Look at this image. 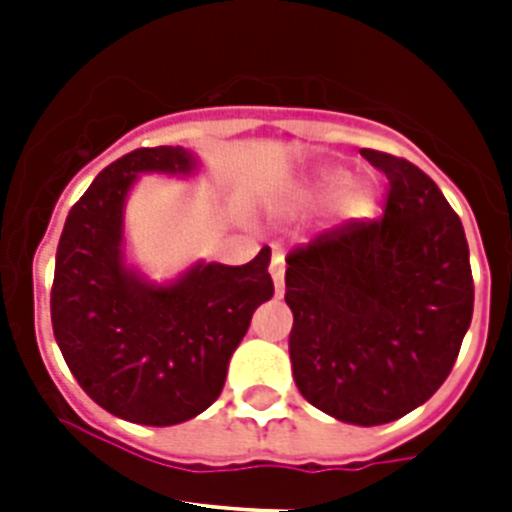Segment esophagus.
Segmentation results:
<instances>
[{"label":"esophagus","instance_id":"1","mask_svg":"<svg viewBox=\"0 0 512 512\" xmlns=\"http://www.w3.org/2000/svg\"><path fill=\"white\" fill-rule=\"evenodd\" d=\"M271 276H273V284H276V295H281L284 292V271H287V263H284V255H281L279 249L273 252L271 257Z\"/></svg>","mask_w":512,"mask_h":512}]
</instances>
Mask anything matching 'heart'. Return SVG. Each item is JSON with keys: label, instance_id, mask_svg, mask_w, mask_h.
<instances>
[{"label": "heart", "instance_id": "1", "mask_svg": "<svg viewBox=\"0 0 512 512\" xmlns=\"http://www.w3.org/2000/svg\"><path fill=\"white\" fill-rule=\"evenodd\" d=\"M342 185H345V172H327V175L321 177V191H340ZM342 215L348 217H358L364 215L366 209H369V191L366 188H361V185H353V188H348L345 191V196H342Z\"/></svg>", "mask_w": 512, "mask_h": 512}]
</instances>
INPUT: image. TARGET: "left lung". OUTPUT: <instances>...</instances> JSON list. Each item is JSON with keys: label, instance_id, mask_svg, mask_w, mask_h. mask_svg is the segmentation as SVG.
Masks as SVG:
<instances>
[{"label": "left lung", "instance_id": "obj_1", "mask_svg": "<svg viewBox=\"0 0 512 512\" xmlns=\"http://www.w3.org/2000/svg\"><path fill=\"white\" fill-rule=\"evenodd\" d=\"M385 172V212L345 220L287 255L289 358L316 409L350 425L404 417L452 372L473 319L468 239L420 167L361 148Z\"/></svg>", "mask_w": 512, "mask_h": 512}]
</instances>
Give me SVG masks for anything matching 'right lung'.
I'll return each instance as SVG.
<instances>
[{"mask_svg": "<svg viewBox=\"0 0 512 512\" xmlns=\"http://www.w3.org/2000/svg\"><path fill=\"white\" fill-rule=\"evenodd\" d=\"M191 170L180 146L116 159L71 207L55 255L60 353L95 404L138 425H177L212 406L252 313L273 297L271 247L247 265H193L170 287L124 268L122 207L138 172Z\"/></svg>", "mask_w": 512, "mask_h": 512, "instance_id": "obj_1", "label": "right lung"}]
</instances>
